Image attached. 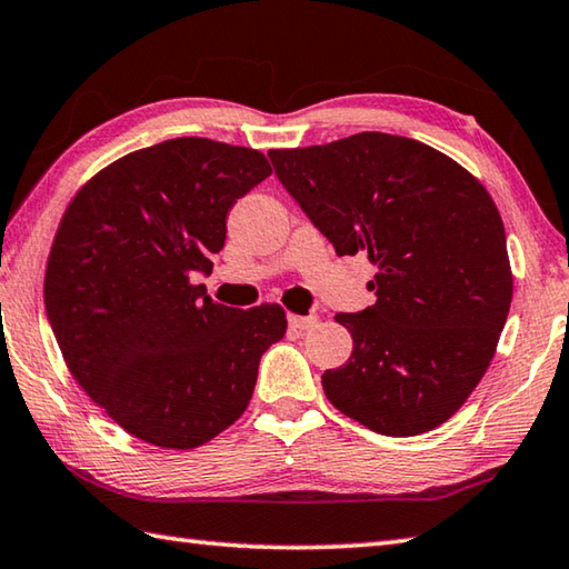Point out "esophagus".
<instances>
[{
    "mask_svg": "<svg viewBox=\"0 0 569 569\" xmlns=\"http://www.w3.org/2000/svg\"><path fill=\"white\" fill-rule=\"evenodd\" d=\"M315 325H317V315H307V317L289 315V327H292V329H309Z\"/></svg>",
    "mask_w": 569,
    "mask_h": 569,
    "instance_id": "obj_1",
    "label": "esophagus"
}]
</instances>
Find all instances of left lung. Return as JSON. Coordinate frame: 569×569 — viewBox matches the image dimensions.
Segmentation results:
<instances>
[{
    "mask_svg": "<svg viewBox=\"0 0 569 569\" xmlns=\"http://www.w3.org/2000/svg\"><path fill=\"white\" fill-rule=\"evenodd\" d=\"M270 160L337 254L377 267V302L335 317L353 351L321 377L327 399L381 436L433 431L483 379L510 312L496 202L453 158L403 136L367 131Z\"/></svg>",
    "mask_w": 569,
    "mask_h": 569,
    "instance_id": "1",
    "label": "left lung"
}]
</instances>
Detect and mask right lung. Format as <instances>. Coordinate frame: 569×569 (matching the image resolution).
<instances>
[{"label":"right lung","mask_w":569,"mask_h":569,"mask_svg":"<svg viewBox=\"0 0 569 569\" xmlns=\"http://www.w3.org/2000/svg\"><path fill=\"white\" fill-rule=\"evenodd\" d=\"M272 173L260 151L173 138L99 170L59 222L44 305L81 389L136 438L188 451L232 426L287 331L280 305L232 309L192 282L238 198Z\"/></svg>","instance_id":"add662e5"}]
</instances>
